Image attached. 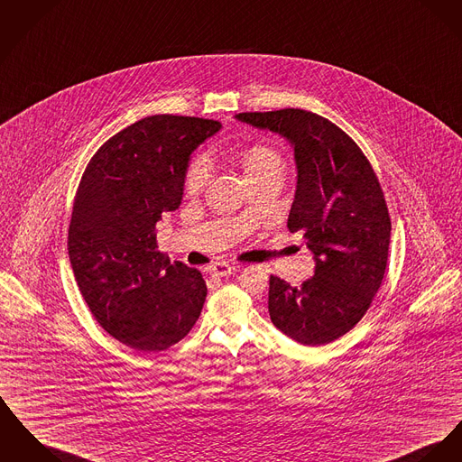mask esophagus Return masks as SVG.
Here are the masks:
<instances>
[{
    "instance_id": "34e87169",
    "label": "esophagus",
    "mask_w": 462,
    "mask_h": 462,
    "mask_svg": "<svg viewBox=\"0 0 462 462\" xmlns=\"http://www.w3.org/2000/svg\"><path fill=\"white\" fill-rule=\"evenodd\" d=\"M236 270H238V266L226 264V263H218V264H214V266L210 268V275H214V277H229V275H233Z\"/></svg>"
}]
</instances>
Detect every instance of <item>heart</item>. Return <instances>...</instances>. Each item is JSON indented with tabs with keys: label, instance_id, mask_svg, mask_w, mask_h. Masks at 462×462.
Listing matches in <instances>:
<instances>
[{
	"label": "heart",
	"instance_id": "1",
	"mask_svg": "<svg viewBox=\"0 0 462 462\" xmlns=\"http://www.w3.org/2000/svg\"><path fill=\"white\" fill-rule=\"evenodd\" d=\"M244 166H245L246 177H254L259 173H264L273 168H282L280 155L268 145H252L244 155ZM214 164L212 157L208 154L194 155L185 170V189L189 192H199L203 190L210 179H212Z\"/></svg>",
	"mask_w": 462,
	"mask_h": 462
}]
</instances>
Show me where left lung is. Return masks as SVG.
Returning <instances> with one entry per match:
<instances>
[{"instance_id": "1", "label": "left lung", "mask_w": 462, "mask_h": 462, "mask_svg": "<svg viewBox=\"0 0 462 462\" xmlns=\"http://www.w3.org/2000/svg\"><path fill=\"white\" fill-rule=\"evenodd\" d=\"M236 119L294 147L298 185L287 227L315 255V273L301 287L270 277L272 322L303 345L335 341L365 317L387 268L391 217L376 173L343 129L313 112L282 108Z\"/></svg>"}]
</instances>
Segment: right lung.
Returning a JSON list of instances; mask_svg holds the SVG:
<instances>
[{
  "mask_svg": "<svg viewBox=\"0 0 462 462\" xmlns=\"http://www.w3.org/2000/svg\"><path fill=\"white\" fill-rule=\"evenodd\" d=\"M220 129L212 119L151 116L106 140L73 199L68 254L97 324L140 352L179 343L196 324L207 283L157 250L162 212L180 207L190 152Z\"/></svg>",
  "mask_w": 462,
  "mask_h": 462,
  "instance_id": "add662e5",
  "label": "right lung"
}]
</instances>
